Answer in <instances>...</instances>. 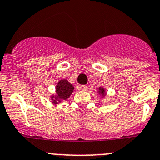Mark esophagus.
<instances>
[{"mask_svg": "<svg viewBox=\"0 0 160 160\" xmlns=\"http://www.w3.org/2000/svg\"><path fill=\"white\" fill-rule=\"evenodd\" d=\"M80 88V89H81V90H83V91H86L88 89V86L87 85H81Z\"/></svg>", "mask_w": 160, "mask_h": 160, "instance_id": "1", "label": "esophagus"}]
</instances>
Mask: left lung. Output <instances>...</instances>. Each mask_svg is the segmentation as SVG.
Masks as SVG:
<instances>
[{
    "mask_svg": "<svg viewBox=\"0 0 160 160\" xmlns=\"http://www.w3.org/2000/svg\"><path fill=\"white\" fill-rule=\"evenodd\" d=\"M99 92L100 93V94L102 95V96H104V92H105V91H104V89L103 88H99Z\"/></svg>",
    "mask_w": 160,
    "mask_h": 160,
    "instance_id": "1",
    "label": "left lung"
}]
</instances>
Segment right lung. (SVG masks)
<instances>
[{
  "label": "right lung",
  "instance_id": "1",
  "mask_svg": "<svg viewBox=\"0 0 160 160\" xmlns=\"http://www.w3.org/2000/svg\"><path fill=\"white\" fill-rule=\"evenodd\" d=\"M74 87L69 82L66 80H60L57 83L56 88V96H52L53 103H57V102H60L61 100H67L70 95L72 93Z\"/></svg>",
  "mask_w": 160,
  "mask_h": 160
}]
</instances>
